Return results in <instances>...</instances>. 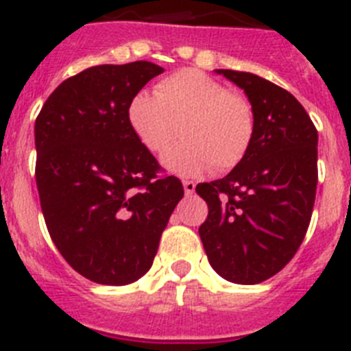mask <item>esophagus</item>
Wrapping results in <instances>:
<instances>
[{
    "mask_svg": "<svg viewBox=\"0 0 351 351\" xmlns=\"http://www.w3.org/2000/svg\"><path fill=\"white\" fill-rule=\"evenodd\" d=\"M182 186H184V193L186 195H193V193H195V188H197V184H195V182L193 181H184L182 182Z\"/></svg>",
    "mask_w": 351,
    "mask_h": 351,
    "instance_id": "esophagus-1",
    "label": "esophagus"
}]
</instances>
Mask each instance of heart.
I'll return each instance as SVG.
<instances>
[{
    "instance_id": "1",
    "label": "heart",
    "mask_w": 351,
    "mask_h": 351,
    "mask_svg": "<svg viewBox=\"0 0 351 351\" xmlns=\"http://www.w3.org/2000/svg\"><path fill=\"white\" fill-rule=\"evenodd\" d=\"M128 125L149 153L160 154L181 134L186 141L163 156L179 176H198L214 167H239L256 134L254 109L242 95L197 69H182L156 85V94L139 92L128 102Z\"/></svg>"
}]
</instances>
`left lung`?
<instances>
[{
    "mask_svg": "<svg viewBox=\"0 0 351 351\" xmlns=\"http://www.w3.org/2000/svg\"><path fill=\"white\" fill-rule=\"evenodd\" d=\"M215 73L245 92L256 134L243 162L226 178L197 186L208 205L198 233L215 271L252 285L276 275L303 243L317 193L318 134L282 86L243 71Z\"/></svg>",
    "mask_w": 351,
    "mask_h": 351,
    "instance_id": "1",
    "label": "left lung"
}]
</instances>
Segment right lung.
I'll return each instance as SVG.
<instances>
[{"mask_svg":"<svg viewBox=\"0 0 351 351\" xmlns=\"http://www.w3.org/2000/svg\"><path fill=\"white\" fill-rule=\"evenodd\" d=\"M163 67H88L60 83L34 123L36 186L51 240L73 269L102 285L136 282L153 265L184 197L128 125V102Z\"/></svg>","mask_w":351,"mask_h":351,"instance_id":"right-lung-1","label":"right lung"}]
</instances>
